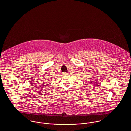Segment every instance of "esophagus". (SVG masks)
<instances>
[{
  "instance_id": "34e87169",
  "label": "esophagus",
  "mask_w": 131,
  "mask_h": 131,
  "mask_svg": "<svg viewBox=\"0 0 131 131\" xmlns=\"http://www.w3.org/2000/svg\"><path fill=\"white\" fill-rule=\"evenodd\" d=\"M63 75H67V74H67L66 72H64V73H63Z\"/></svg>"
}]
</instances>
